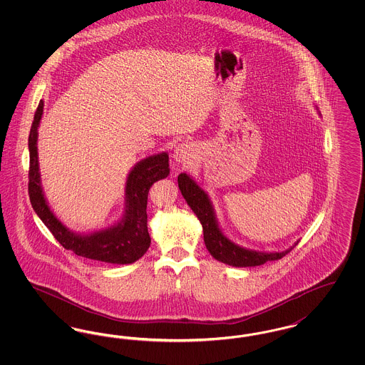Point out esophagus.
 Masks as SVG:
<instances>
[{
	"label": "esophagus",
	"instance_id": "1",
	"mask_svg": "<svg viewBox=\"0 0 365 365\" xmlns=\"http://www.w3.org/2000/svg\"><path fill=\"white\" fill-rule=\"evenodd\" d=\"M173 157H174V160L178 164H190L191 161L194 160V157H195V149L189 142L179 143L175 148Z\"/></svg>",
	"mask_w": 365,
	"mask_h": 365
}]
</instances>
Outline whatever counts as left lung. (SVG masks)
<instances>
[{
	"label": "left lung",
	"instance_id": "obj_1",
	"mask_svg": "<svg viewBox=\"0 0 365 365\" xmlns=\"http://www.w3.org/2000/svg\"><path fill=\"white\" fill-rule=\"evenodd\" d=\"M316 110L319 112L317 108ZM178 185L187 205L195 213V216L198 217L202 226L204 241L209 253L212 255L213 259L220 262H225L231 267H238V268L257 267V265L265 264L267 261L282 259L298 243L297 241L289 249L282 252H261V250L247 249L238 243L232 242L223 232L222 227L219 226L215 208L212 205L208 192L186 173H182L178 176Z\"/></svg>",
	"mask_w": 365,
	"mask_h": 365
}]
</instances>
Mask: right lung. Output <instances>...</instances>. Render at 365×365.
Segmentation results:
<instances>
[{
	"label": "right lung",
	"instance_id": "1",
	"mask_svg": "<svg viewBox=\"0 0 365 365\" xmlns=\"http://www.w3.org/2000/svg\"><path fill=\"white\" fill-rule=\"evenodd\" d=\"M42 115L43 101L41 100L29 137V194L38 217L51 230L63 247L81 257L109 264H133L139 260L150 246L146 215L148 192L155 182L170 175L168 153L160 152L145 157L139 160L127 174L124 186V210L122 217L116 223L91 232H76L54 215L42 189L36 146L38 127Z\"/></svg>",
	"mask_w": 365,
	"mask_h": 365
}]
</instances>
